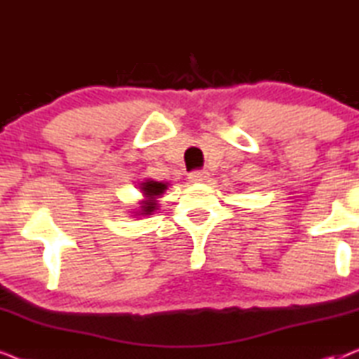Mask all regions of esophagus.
<instances>
[{"mask_svg": "<svg viewBox=\"0 0 359 359\" xmlns=\"http://www.w3.org/2000/svg\"><path fill=\"white\" fill-rule=\"evenodd\" d=\"M209 178V173L204 170H194L189 173V181H193V183H201V181H205Z\"/></svg>", "mask_w": 359, "mask_h": 359, "instance_id": "34e87169", "label": "esophagus"}]
</instances>
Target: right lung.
Segmentation results:
<instances>
[{
	"mask_svg": "<svg viewBox=\"0 0 359 359\" xmlns=\"http://www.w3.org/2000/svg\"><path fill=\"white\" fill-rule=\"evenodd\" d=\"M144 184V194L147 201L142 205V212L144 214H151L154 210L156 209V203L155 199L158 198L160 194H163V191L166 189V184L163 183H158V181H147V183H142Z\"/></svg>",
	"mask_w": 359,
	"mask_h": 359,
	"instance_id": "add662e5",
	"label": "right lung"
}]
</instances>
